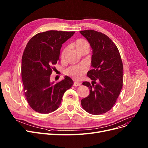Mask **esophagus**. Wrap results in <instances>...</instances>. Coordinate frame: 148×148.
Masks as SVG:
<instances>
[{"label":"esophagus","instance_id":"esophagus-1","mask_svg":"<svg viewBox=\"0 0 148 148\" xmlns=\"http://www.w3.org/2000/svg\"><path fill=\"white\" fill-rule=\"evenodd\" d=\"M80 85H81L80 83L77 82H74L73 83V86H80Z\"/></svg>","mask_w":148,"mask_h":148}]
</instances>
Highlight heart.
<instances>
[{"instance_id": "heart-1", "label": "heart", "mask_w": 148, "mask_h": 148, "mask_svg": "<svg viewBox=\"0 0 148 148\" xmlns=\"http://www.w3.org/2000/svg\"><path fill=\"white\" fill-rule=\"evenodd\" d=\"M75 47L76 50L80 52L84 48L89 47V43L84 39H78L75 42ZM68 48L65 47L61 53V58H64L65 53ZM88 66L86 65L82 64L77 66H72L68 68L66 71L65 74L69 77H71L74 80H80L83 79V77L86 74L88 71Z\"/></svg>"}]
</instances>
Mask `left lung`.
Returning a JSON list of instances; mask_svg holds the SVG:
<instances>
[{
	"label": "left lung",
	"mask_w": 148,
	"mask_h": 148,
	"mask_svg": "<svg viewBox=\"0 0 148 148\" xmlns=\"http://www.w3.org/2000/svg\"><path fill=\"white\" fill-rule=\"evenodd\" d=\"M92 49L91 66L87 75L92 84L84 82L89 95L82 99L83 109L92 114L109 111L117 100L123 86V64L118 49L111 39L94 30L80 31ZM97 81V84L96 81Z\"/></svg>",
	"instance_id": "1"
}]
</instances>
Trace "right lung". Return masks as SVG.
<instances>
[{
	"instance_id": "obj_1",
	"label": "right lung",
	"mask_w": 148,
	"mask_h": 148,
	"mask_svg": "<svg viewBox=\"0 0 148 148\" xmlns=\"http://www.w3.org/2000/svg\"><path fill=\"white\" fill-rule=\"evenodd\" d=\"M74 33L46 31L36 34L26 45L21 59L23 90L27 103L36 112L47 114L57 110L64 93L73 86V81L66 75L57 83L50 80L62 44Z\"/></svg>"
}]
</instances>
